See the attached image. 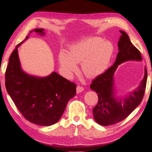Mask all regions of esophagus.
Segmentation results:
<instances>
[{
	"label": "esophagus",
	"mask_w": 152,
	"mask_h": 152,
	"mask_svg": "<svg viewBox=\"0 0 152 152\" xmlns=\"http://www.w3.org/2000/svg\"><path fill=\"white\" fill-rule=\"evenodd\" d=\"M84 90V87H82V86H78L77 87V93H82V91H83Z\"/></svg>",
	"instance_id": "esophagus-1"
}]
</instances>
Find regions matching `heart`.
Masks as SVG:
<instances>
[{"mask_svg": "<svg viewBox=\"0 0 152 152\" xmlns=\"http://www.w3.org/2000/svg\"><path fill=\"white\" fill-rule=\"evenodd\" d=\"M114 47L109 40L99 37H91L78 42L69 48L67 53L61 51L58 56L59 66L64 75L70 78L80 63L87 76H98L106 70L111 61Z\"/></svg>", "mask_w": 152, "mask_h": 152, "instance_id": "1", "label": "heart"}]
</instances>
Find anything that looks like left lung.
Listing matches in <instances>:
<instances>
[{
    "mask_svg": "<svg viewBox=\"0 0 152 152\" xmlns=\"http://www.w3.org/2000/svg\"><path fill=\"white\" fill-rule=\"evenodd\" d=\"M118 46L119 51L112 66L93 80L91 89L96 92L98 103L93 109L95 121L102 126H110L125 119L142 102L145 94L147 70L137 88L124 96H117L115 87L114 73L121 64L128 61H142L140 50L132 45L126 32L120 30Z\"/></svg>",
    "mask_w": 152,
    "mask_h": 152,
    "instance_id": "left-lung-1",
    "label": "left lung"
}]
</instances>
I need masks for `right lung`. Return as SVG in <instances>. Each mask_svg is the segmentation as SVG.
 <instances>
[{"mask_svg": "<svg viewBox=\"0 0 152 152\" xmlns=\"http://www.w3.org/2000/svg\"><path fill=\"white\" fill-rule=\"evenodd\" d=\"M32 31L45 35L43 28L34 29L30 34ZM28 35L16 45L9 59L6 87L26 120L39 126H51L58 122L68 101L76 95L77 86L55 72L41 77L23 70L18 48L28 39Z\"/></svg>", "mask_w": 152, "mask_h": 152, "instance_id": "right-lung-1", "label": "right lung"}]
</instances>
